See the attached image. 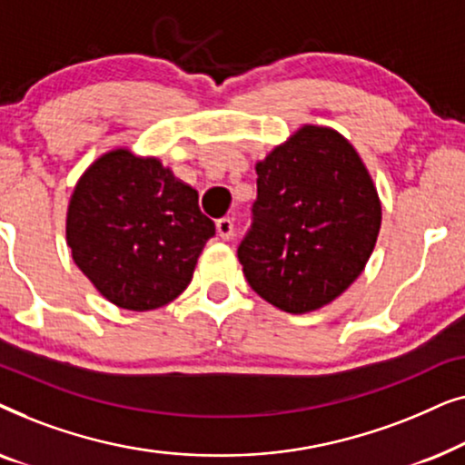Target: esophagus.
<instances>
[{"instance_id": "esophagus-1", "label": "esophagus", "mask_w": 465, "mask_h": 465, "mask_svg": "<svg viewBox=\"0 0 465 465\" xmlns=\"http://www.w3.org/2000/svg\"><path fill=\"white\" fill-rule=\"evenodd\" d=\"M215 231H218L220 239L228 241V239L232 237V232H234L232 220H231V218H222V220H218V222H215Z\"/></svg>"}]
</instances>
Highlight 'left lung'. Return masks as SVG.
<instances>
[{
	"label": "left lung",
	"instance_id": "1",
	"mask_svg": "<svg viewBox=\"0 0 465 465\" xmlns=\"http://www.w3.org/2000/svg\"><path fill=\"white\" fill-rule=\"evenodd\" d=\"M258 199L237 256L247 283L285 313L339 298L371 258L381 201L341 133L304 124L256 163Z\"/></svg>",
	"mask_w": 465,
	"mask_h": 465
}]
</instances>
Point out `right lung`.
Segmentation results:
<instances>
[{
  "mask_svg": "<svg viewBox=\"0 0 465 465\" xmlns=\"http://www.w3.org/2000/svg\"><path fill=\"white\" fill-rule=\"evenodd\" d=\"M65 232L74 262L101 296L152 311L188 288L215 224L201 213L199 193L158 158L116 148L75 183Z\"/></svg>",
  "mask_w": 465,
  "mask_h": 465,
  "instance_id": "right-lung-1",
  "label": "right lung"
}]
</instances>
